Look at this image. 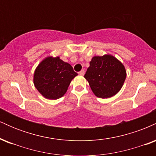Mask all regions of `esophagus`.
<instances>
[{
    "mask_svg": "<svg viewBox=\"0 0 156 156\" xmlns=\"http://www.w3.org/2000/svg\"><path fill=\"white\" fill-rule=\"evenodd\" d=\"M79 75H80V76H83V75H84V70H83V69H82V70L80 71Z\"/></svg>",
    "mask_w": 156,
    "mask_h": 156,
    "instance_id": "34e87169",
    "label": "esophagus"
}]
</instances>
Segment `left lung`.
<instances>
[{
    "label": "left lung",
    "instance_id": "8db88e82",
    "mask_svg": "<svg viewBox=\"0 0 156 156\" xmlns=\"http://www.w3.org/2000/svg\"><path fill=\"white\" fill-rule=\"evenodd\" d=\"M94 95L108 98L119 92L125 78L126 70L117 58L106 54L94 56L84 75Z\"/></svg>",
    "mask_w": 156,
    "mask_h": 156
}]
</instances>
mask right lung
I'll return each mask as SVG.
<instances>
[{
  "mask_svg": "<svg viewBox=\"0 0 156 156\" xmlns=\"http://www.w3.org/2000/svg\"><path fill=\"white\" fill-rule=\"evenodd\" d=\"M76 76L69 64L58 56H48L39 63L34 74V84L44 98L56 100L67 91L70 82Z\"/></svg>",
  "mask_w": 156,
  "mask_h": 156,
  "instance_id": "add662e5",
  "label": "right lung"
}]
</instances>
